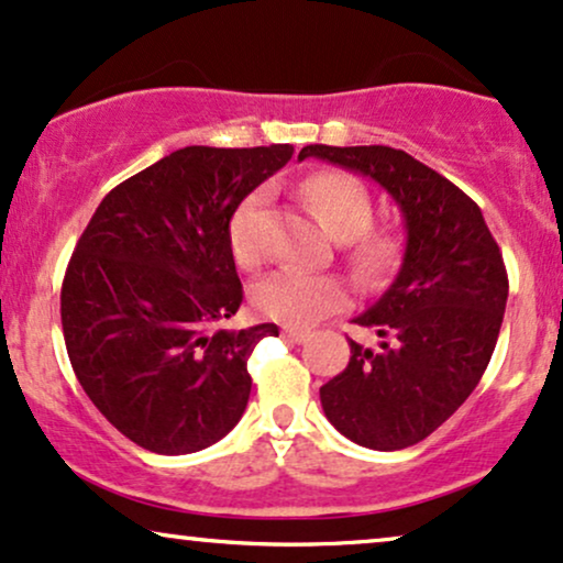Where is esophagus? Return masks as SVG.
Wrapping results in <instances>:
<instances>
[{"label": "esophagus", "mask_w": 563, "mask_h": 563, "mask_svg": "<svg viewBox=\"0 0 563 563\" xmlns=\"http://www.w3.org/2000/svg\"><path fill=\"white\" fill-rule=\"evenodd\" d=\"M283 338L290 340V343H306L311 338V332L298 330V327H283Z\"/></svg>", "instance_id": "1"}]
</instances>
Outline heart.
Listing matches in <instances>:
<instances>
[{
	"label": "heart",
	"mask_w": 563,
	"mask_h": 563,
	"mask_svg": "<svg viewBox=\"0 0 563 563\" xmlns=\"http://www.w3.org/2000/svg\"><path fill=\"white\" fill-rule=\"evenodd\" d=\"M303 197L332 239L351 241L347 260L361 280L374 283L389 273L400 246L393 233L368 231L374 210L364 184L340 170H322L303 181ZM265 202V191H254L233 210L229 220L231 254L246 269L257 267L265 257V241H262ZM252 303L260 317L273 319V322L309 327L332 311L343 309L347 303V286L334 275L280 267L254 283Z\"/></svg>",
	"instance_id": "b5f03b06"
}]
</instances>
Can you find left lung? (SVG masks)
<instances>
[{"label": "left lung", "mask_w": 563, "mask_h": 563, "mask_svg": "<svg viewBox=\"0 0 563 563\" xmlns=\"http://www.w3.org/2000/svg\"><path fill=\"white\" fill-rule=\"evenodd\" d=\"M368 176L405 220L400 273L353 322L372 327L376 351L351 343V361L319 389L327 421L355 444L395 452L439 429L478 387L499 340L509 280L478 205L450 179L387 145H306Z\"/></svg>", "instance_id": "obj_1"}]
</instances>
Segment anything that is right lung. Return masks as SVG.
Masks as SVG:
<instances>
[{"label":"right lung","instance_id":"obj_1","mask_svg":"<svg viewBox=\"0 0 563 563\" xmlns=\"http://www.w3.org/2000/svg\"><path fill=\"white\" fill-rule=\"evenodd\" d=\"M290 155V145L181 147L113 187L77 241L62 283L69 364L142 450L199 452L244 416L246 361L277 327H218L244 301L229 220Z\"/></svg>","mask_w":563,"mask_h":563}]
</instances>
